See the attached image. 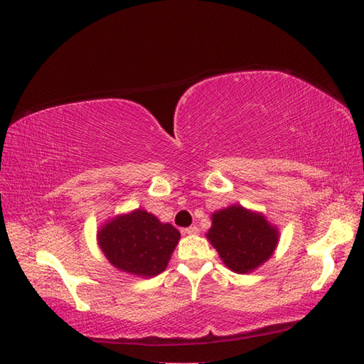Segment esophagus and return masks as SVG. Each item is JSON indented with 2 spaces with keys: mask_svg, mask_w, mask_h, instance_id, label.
Listing matches in <instances>:
<instances>
[{
  "mask_svg": "<svg viewBox=\"0 0 364 364\" xmlns=\"http://www.w3.org/2000/svg\"><path fill=\"white\" fill-rule=\"evenodd\" d=\"M183 233H184V235H189V236H194V235H197V233H198V228H197L196 225H192V227L184 228V230H183Z\"/></svg>",
  "mask_w": 364,
  "mask_h": 364,
  "instance_id": "1",
  "label": "esophagus"
}]
</instances>
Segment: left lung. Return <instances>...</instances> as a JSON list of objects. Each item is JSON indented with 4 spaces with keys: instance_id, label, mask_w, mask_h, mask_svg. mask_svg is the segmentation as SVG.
I'll return each instance as SVG.
<instances>
[{
    "instance_id": "1",
    "label": "left lung",
    "mask_w": 364,
    "mask_h": 364,
    "mask_svg": "<svg viewBox=\"0 0 364 364\" xmlns=\"http://www.w3.org/2000/svg\"><path fill=\"white\" fill-rule=\"evenodd\" d=\"M208 239L223 262L237 274L252 272L274 253L278 231L261 214L230 206L213 214Z\"/></svg>"
}]
</instances>
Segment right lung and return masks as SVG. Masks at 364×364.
<instances>
[{"label":"right lung","mask_w":364,"mask_h":364,"mask_svg":"<svg viewBox=\"0 0 364 364\" xmlns=\"http://www.w3.org/2000/svg\"><path fill=\"white\" fill-rule=\"evenodd\" d=\"M178 239L180 231L173 225L142 210L119 215L98 233L100 247L112 266L142 277H154L167 267Z\"/></svg>","instance_id":"add662e5"}]
</instances>
